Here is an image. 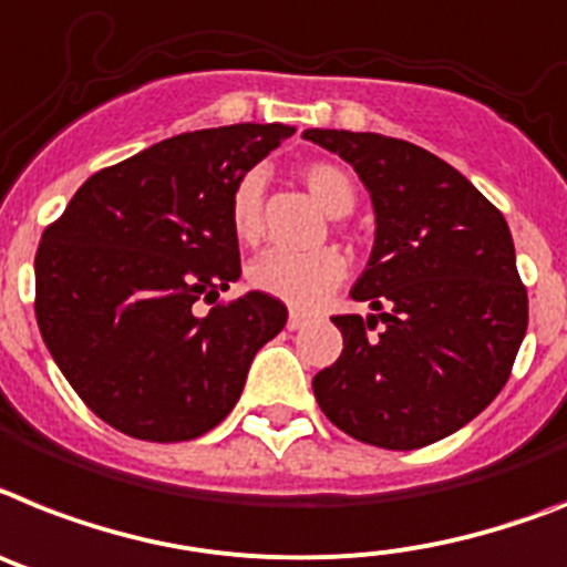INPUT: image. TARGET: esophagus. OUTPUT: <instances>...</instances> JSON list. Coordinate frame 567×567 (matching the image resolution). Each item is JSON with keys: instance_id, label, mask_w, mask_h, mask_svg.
<instances>
[{"instance_id": "esophagus-1", "label": "esophagus", "mask_w": 567, "mask_h": 567, "mask_svg": "<svg viewBox=\"0 0 567 567\" xmlns=\"http://www.w3.org/2000/svg\"><path fill=\"white\" fill-rule=\"evenodd\" d=\"M306 326H308L306 313L291 311V317H288V331H299V328H306Z\"/></svg>"}]
</instances>
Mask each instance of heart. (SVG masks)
<instances>
[{"label": "heart", "instance_id": "heart-1", "mask_svg": "<svg viewBox=\"0 0 567 567\" xmlns=\"http://www.w3.org/2000/svg\"><path fill=\"white\" fill-rule=\"evenodd\" d=\"M308 193L328 216H349L357 204L351 175L331 161H311L299 173ZM230 230L241 245H256L261 236V178L247 173L230 193ZM349 274V261L334 247L313 254L268 250L247 268V282L265 297H274L297 311L320 308Z\"/></svg>", "mask_w": 567, "mask_h": 567}]
</instances>
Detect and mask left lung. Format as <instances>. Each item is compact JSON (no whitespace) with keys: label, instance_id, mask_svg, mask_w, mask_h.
<instances>
[{"label":"left lung","instance_id":"obj_1","mask_svg":"<svg viewBox=\"0 0 567 567\" xmlns=\"http://www.w3.org/2000/svg\"><path fill=\"white\" fill-rule=\"evenodd\" d=\"M302 137L354 166L378 218L351 288L378 313L331 317L342 354L313 378V398L363 444H435L489 406L525 340L511 227L458 169L409 141L346 130Z\"/></svg>","mask_w":567,"mask_h":567}]
</instances>
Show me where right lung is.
I'll return each instance as SVG.
<instances>
[{"label":"right lung","mask_w":567,"mask_h":567,"mask_svg":"<svg viewBox=\"0 0 567 567\" xmlns=\"http://www.w3.org/2000/svg\"><path fill=\"white\" fill-rule=\"evenodd\" d=\"M293 132L236 123L166 137L94 173L42 233L40 334L85 406L123 435L175 444L210 432L285 328L279 299H216L241 276L233 187ZM198 298L214 306L204 318Z\"/></svg>","instance_id":"add662e5"}]
</instances>
